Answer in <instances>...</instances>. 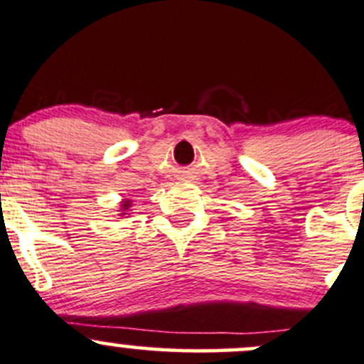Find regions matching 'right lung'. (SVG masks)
Here are the masks:
<instances>
[{"label": "right lung", "instance_id": "1", "mask_svg": "<svg viewBox=\"0 0 364 364\" xmlns=\"http://www.w3.org/2000/svg\"><path fill=\"white\" fill-rule=\"evenodd\" d=\"M132 206V199H123V203H121V217H123V215H128L127 212H128V208H130Z\"/></svg>", "mask_w": 364, "mask_h": 364}]
</instances>
